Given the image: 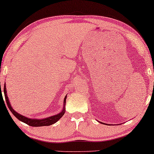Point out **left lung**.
Instances as JSON below:
<instances>
[{
    "label": "left lung",
    "instance_id": "left-lung-1",
    "mask_svg": "<svg viewBox=\"0 0 154 154\" xmlns=\"http://www.w3.org/2000/svg\"><path fill=\"white\" fill-rule=\"evenodd\" d=\"M100 123H102V122H100Z\"/></svg>",
    "mask_w": 154,
    "mask_h": 154
}]
</instances>
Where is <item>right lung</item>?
<instances>
[{
	"label": "right lung",
	"instance_id": "1",
	"mask_svg": "<svg viewBox=\"0 0 154 154\" xmlns=\"http://www.w3.org/2000/svg\"><path fill=\"white\" fill-rule=\"evenodd\" d=\"M3 91H4V95H5V101H6V103L7 104V106H8V108H9L10 111L12 112V114H13L15 117H16L17 119H18L20 121H21V122L26 123L27 125H31V126L40 127V126H48V125H52V124H54V123H56L57 121H59L65 114V107H64L63 110L62 111L59 113V114L46 118V119H29V118H27L26 117L22 116V115L18 114V113L16 112V110H14L13 109V108L11 107V106L9 103L8 97H7V89H6L5 84V85H4ZM1 95H2V93H1ZM66 98H67V97L65 96V99H64V104H65V102H66Z\"/></svg>",
	"mask_w": 154,
	"mask_h": 154
}]
</instances>
